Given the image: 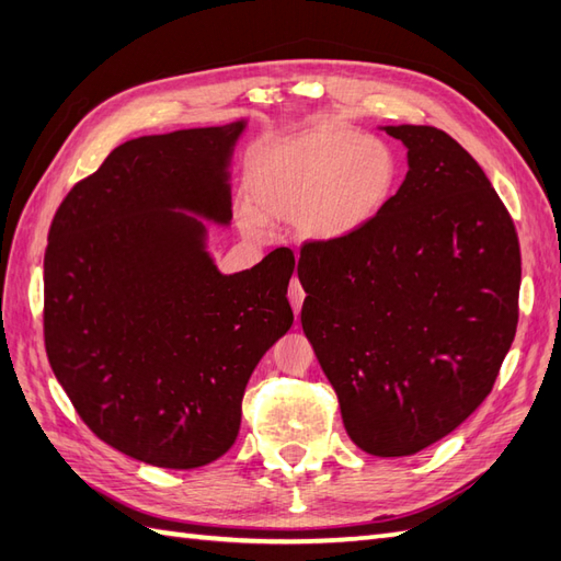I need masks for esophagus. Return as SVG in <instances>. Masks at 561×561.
Instances as JSON below:
<instances>
[{"instance_id":"obj_1","label":"esophagus","mask_w":561,"mask_h":561,"mask_svg":"<svg viewBox=\"0 0 561 561\" xmlns=\"http://www.w3.org/2000/svg\"><path fill=\"white\" fill-rule=\"evenodd\" d=\"M289 301H291V308H294V313L299 316L301 313V306H304V299H306V291H304V287H301V282H299V277H294L291 279V284H289Z\"/></svg>"}]
</instances>
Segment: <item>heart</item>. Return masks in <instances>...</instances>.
Returning a JSON list of instances; mask_svg holds the SVG:
<instances>
[{
  "mask_svg": "<svg viewBox=\"0 0 561 561\" xmlns=\"http://www.w3.org/2000/svg\"><path fill=\"white\" fill-rule=\"evenodd\" d=\"M398 185V159L376 137L340 123L260 147L245 181L248 233L296 221L306 238L335 241L371 221Z\"/></svg>",
  "mask_w": 561,
  "mask_h": 561,
  "instance_id": "b5f03b06",
  "label": "heart"
}]
</instances>
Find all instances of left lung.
<instances>
[{
  "label": "left lung",
  "instance_id": "left-lung-1",
  "mask_svg": "<svg viewBox=\"0 0 561 561\" xmlns=\"http://www.w3.org/2000/svg\"><path fill=\"white\" fill-rule=\"evenodd\" d=\"M410 171L376 217L306 241L301 325L350 438L414 456L480 408L518 325L520 245L480 163L444 129L386 127Z\"/></svg>",
  "mask_w": 561,
  "mask_h": 561
}]
</instances>
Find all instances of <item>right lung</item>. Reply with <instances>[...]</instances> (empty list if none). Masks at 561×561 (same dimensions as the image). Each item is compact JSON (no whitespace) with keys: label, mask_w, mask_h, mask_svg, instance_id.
<instances>
[{"label":"right lung","mask_w":561,"mask_h":561,"mask_svg":"<svg viewBox=\"0 0 561 561\" xmlns=\"http://www.w3.org/2000/svg\"><path fill=\"white\" fill-rule=\"evenodd\" d=\"M245 123L125 141L69 190L45 248L47 362L93 434L169 470L221 458L250 374L294 323L289 248L221 274L205 226L226 224V165Z\"/></svg>","instance_id":"1"}]
</instances>
